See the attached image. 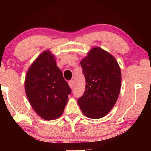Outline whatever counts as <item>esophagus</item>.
Segmentation results:
<instances>
[{"mask_svg": "<svg viewBox=\"0 0 151 151\" xmlns=\"http://www.w3.org/2000/svg\"><path fill=\"white\" fill-rule=\"evenodd\" d=\"M73 84H74L73 80H70V81L69 82V85L71 88H72L73 86Z\"/></svg>", "mask_w": 151, "mask_h": 151, "instance_id": "1", "label": "esophagus"}]
</instances>
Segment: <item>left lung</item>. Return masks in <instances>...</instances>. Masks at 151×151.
Returning a JSON list of instances; mask_svg holds the SVG:
<instances>
[{"label":"left lung","instance_id":"1","mask_svg":"<svg viewBox=\"0 0 151 151\" xmlns=\"http://www.w3.org/2000/svg\"><path fill=\"white\" fill-rule=\"evenodd\" d=\"M86 80L83 96L78 103L85 116L92 119L104 117L113 109L121 88V70L112 55L94 47L80 62Z\"/></svg>","mask_w":151,"mask_h":151}]
</instances>
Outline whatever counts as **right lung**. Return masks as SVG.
<instances>
[{"label":"right lung","mask_w":151,"mask_h":151,"mask_svg":"<svg viewBox=\"0 0 151 151\" xmlns=\"http://www.w3.org/2000/svg\"><path fill=\"white\" fill-rule=\"evenodd\" d=\"M31 106L42 118L53 120L63 114L71 94L67 81L58 67L54 55L42 52L30 66L24 81Z\"/></svg>","instance_id":"add662e5"}]
</instances>
